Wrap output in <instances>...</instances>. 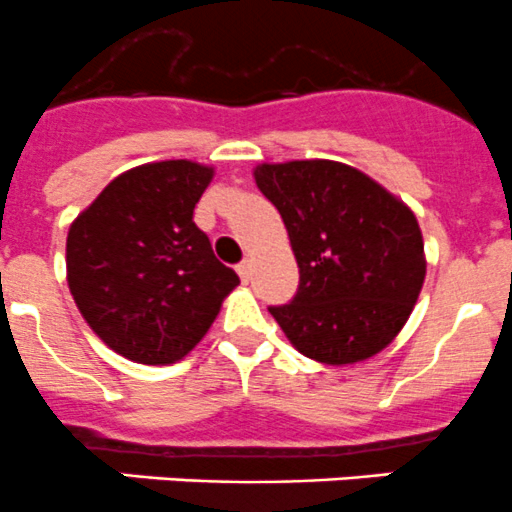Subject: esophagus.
<instances>
[{
	"label": "esophagus",
	"instance_id": "34e87169",
	"mask_svg": "<svg viewBox=\"0 0 512 512\" xmlns=\"http://www.w3.org/2000/svg\"><path fill=\"white\" fill-rule=\"evenodd\" d=\"M236 271H239L241 281L249 283V278H251V261H241L239 266H236Z\"/></svg>",
	"mask_w": 512,
	"mask_h": 512
}]
</instances>
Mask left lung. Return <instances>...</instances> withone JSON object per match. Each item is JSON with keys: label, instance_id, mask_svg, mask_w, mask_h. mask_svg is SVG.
Returning a JSON list of instances; mask_svg holds the SVG:
<instances>
[{"label": "left lung", "instance_id": "obj_1", "mask_svg": "<svg viewBox=\"0 0 512 512\" xmlns=\"http://www.w3.org/2000/svg\"><path fill=\"white\" fill-rule=\"evenodd\" d=\"M254 179L281 214L301 273L293 301L268 308L291 346L326 366L381 353L426 281L416 214L341 161L258 164Z\"/></svg>", "mask_w": 512, "mask_h": 512}]
</instances>
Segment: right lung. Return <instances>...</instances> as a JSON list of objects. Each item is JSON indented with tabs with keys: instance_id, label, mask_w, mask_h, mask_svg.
<instances>
[{
	"instance_id": "obj_1",
	"label": "right lung",
	"mask_w": 512,
	"mask_h": 512,
	"mask_svg": "<svg viewBox=\"0 0 512 512\" xmlns=\"http://www.w3.org/2000/svg\"><path fill=\"white\" fill-rule=\"evenodd\" d=\"M211 179L214 166L189 159L134 166L69 226L74 303L91 331L129 361H181L239 286L194 224Z\"/></svg>"
}]
</instances>
